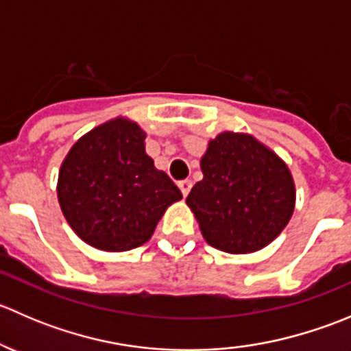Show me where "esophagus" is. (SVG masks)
Wrapping results in <instances>:
<instances>
[{"label":"esophagus","mask_w":351,"mask_h":351,"mask_svg":"<svg viewBox=\"0 0 351 351\" xmlns=\"http://www.w3.org/2000/svg\"><path fill=\"white\" fill-rule=\"evenodd\" d=\"M178 186L182 190L183 197H186L190 193V190H192V182L190 180H182V182H178Z\"/></svg>","instance_id":"1"}]
</instances>
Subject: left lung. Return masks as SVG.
I'll return each instance as SVG.
<instances>
[{
	"label": "left lung",
	"mask_w": 351,
	"mask_h": 351,
	"mask_svg": "<svg viewBox=\"0 0 351 351\" xmlns=\"http://www.w3.org/2000/svg\"><path fill=\"white\" fill-rule=\"evenodd\" d=\"M204 178L186 204L204 239L226 253H251L284 231L295 207L289 168L253 136L222 132L200 159Z\"/></svg>",
	"instance_id": "1"
}]
</instances>
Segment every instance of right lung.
<instances>
[{"mask_svg":"<svg viewBox=\"0 0 351 351\" xmlns=\"http://www.w3.org/2000/svg\"><path fill=\"white\" fill-rule=\"evenodd\" d=\"M146 132L115 119L84 134L62 161L58 198L67 224L90 246L127 251L153 236L178 186L144 147Z\"/></svg>","mask_w":351,"mask_h":351,"instance_id":"obj_1","label":"right lung"}]
</instances>
